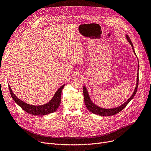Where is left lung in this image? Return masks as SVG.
<instances>
[{"mask_svg": "<svg viewBox=\"0 0 151 151\" xmlns=\"http://www.w3.org/2000/svg\"><path fill=\"white\" fill-rule=\"evenodd\" d=\"M126 38L127 39V40L129 41V42L130 43L131 46L133 47V51L134 52V53L135 54L133 49V44L132 42L131 41V40L130 38V37H129V35H126ZM137 86H136V88L135 89L134 91V92L133 93L132 96L130 97V98L123 105H122L121 106H119L117 108H113V109H104V108H100L99 106H97V105H96L95 104H93V103H92V101H91L89 96V94L88 92V91H87L86 87L83 86V95H84V103H85V105L89 109V111L92 112L93 114H96L97 115H100V116H113L114 115L118 113H119L121 111H122L129 103L132 100V99L134 97V96H135L136 92L137 91V89H138V81H139V77H138V76H137Z\"/></svg>", "mask_w": 151, "mask_h": 151, "instance_id": "left-lung-1", "label": "left lung"}]
</instances>
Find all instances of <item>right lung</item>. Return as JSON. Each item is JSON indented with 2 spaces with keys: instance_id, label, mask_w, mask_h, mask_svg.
I'll list each match as a JSON object with an SVG mask.
<instances>
[{
  "instance_id": "1",
  "label": "right lung",
  "mask_w": 151,
  "mask_h": 151,
  "mask_svg": "<svg viewBox=\"0 0 151 151\" xmlns=\"http://www.w3.org/2000/svg\"><path fill=\"white\" fill-rule=\"evenodd\" d=\"M64 86L65 84L62 86L57 91V92L54 94L53 98L50 101H49L45 105L40 106H34L26 104L25 102L20 100L19 99H18V98H17V97L15 96V95L13 93L9 85V88L12 99L23 110H24L26 112L30 114L35 116H43L52 113L55 111L59 108L60 104V97L62 91Z\"/></svg>"
}]
</instances>
